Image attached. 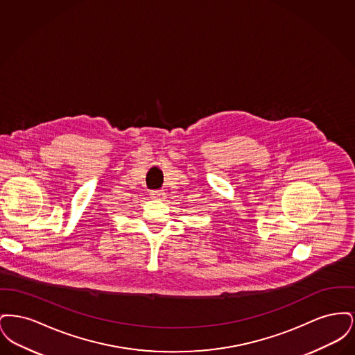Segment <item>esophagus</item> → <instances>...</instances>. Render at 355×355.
<instances>
[{
    "instance_id": "esophagus-1",
    "label": "esophagus",
    "mask_w": 355,
    "mask_h": 355,
    "mask_svg": "<svg viewBox=\"0 0 355 355\" xmlns=\"http://www.w3.org/2000/svg\"><path fill=\"white\" fill-rule=\"evenodd\" d=\"M165 196V193L162 191V190H152L150 191V197L154 198V200H159V198H162Z\"/></svg>"
}]
</instances>
